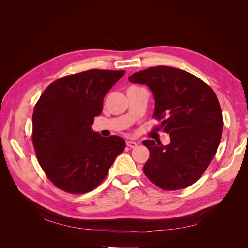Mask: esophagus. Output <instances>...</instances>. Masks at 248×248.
<instances>
[{
  "instance_id": "1",
  "label": "esophagus",
  "mask_w": 248,
  "mask_h": 248,
  "mask_svg": "<svg viewBox=\"0 0 248 248\" xmlns=\"http://www.w3.org/2000/svg\"><path fill=\"white\" fill-rule=\"evenodd\" d=\"M126 145L130 147V148H136L138 146V142L137 141H133V140H127L126 141Z\"/></svg>"
}]
</instances>
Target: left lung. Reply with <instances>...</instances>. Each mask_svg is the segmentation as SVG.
Returning a JSON list of instances; mask_svg holds the SVG:
<instances>
[{
	"label": "left lung",
	"mask_w": 248,
	"mask_h": 248,
	"mask_svg": "<svg viewBox=\"0 0 248 248\" xmlns=\"http://www.w3.org/2000/svg\"><path fill=\"white\" fill-rule=\"evenodd\" d=\"M128 80L151 90L153 116L164 119L159 128L170 139L167 146L153 140L142 141L150 151L145 175L166 190L192 185L213 159L221 140L222 112L213 90L191 73L169 66L139 71Z\"/></svg>",
	"instance_id": "1"
}]
</instances>
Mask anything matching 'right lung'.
Masks as SVG:
<instances>
[{"label": "right lung", "mask_w": 248, "mask_h": 248, "mask_svg": "<svg viewBox=\"0 0 248 248\" xmlns=\"http://www.w3.org/2000/svg\"><path fill=\"white\" fill-rule=\"evenodd\" d=\"M124 70L91 69L50 84L34 108L33 145L40 167L60 189L85 193L98 186L125 149L117 136L92 129L103 98Z\"/></svg>", "instance_id": "add662e5"}]
</instances>
